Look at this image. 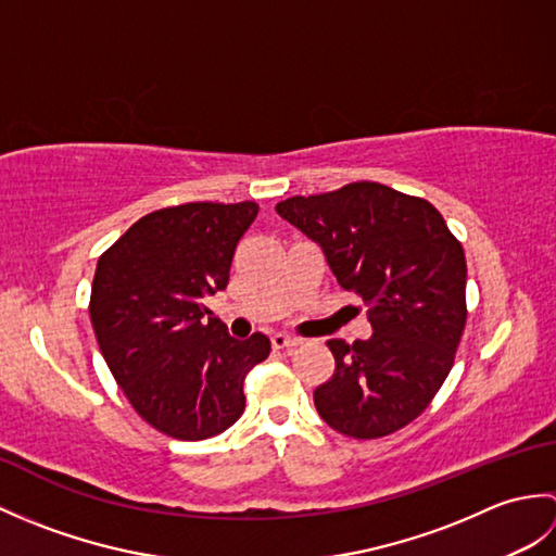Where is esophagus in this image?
I'll use <instances>...</instances> for the list:
<instances>
[{
	"label": "esophagus",
	"mask_w": 556,
	"mask_h": 556,
	"mask_svg": "<svg viewBox=\"0 0 556 556\" xmlns=\"http://www.w3.org/2000/svg\"><path fill=\"white\" fill-rule=\"evenodd\" d=\"M299 344H301V339H296V337H289V334H281V332L271 334V346H275V349H293Z\"/></svg>",
	"instance_id": "esophagus-1"
}]
</instances>
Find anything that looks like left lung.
<instances>
[{"instance_id":"left-lung-1","label":"left lung","mask_w":556,"mask_h":556,"mask_svg":"<svg viewBox=\"0 0 556 556\" xmlns=\"http://www.w3.org/2000/svg\"><path fill=\"white\" fill-rule=\"evenodd\" d=\"M323 248L341 289L370 315V339H329L334 375L313 392L329 428L377 440L416 420L454 365L466 327V255L428 200L358 181L277 205Z\"/></svg>"}]
</instances>
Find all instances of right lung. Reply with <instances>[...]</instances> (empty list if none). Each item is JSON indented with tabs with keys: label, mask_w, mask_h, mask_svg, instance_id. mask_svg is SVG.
Returning a JSON list of instances; mask_svg holds the SVG:
<instances>
[{
	"label": "right lung",
	"mask_w": 556,
	"mask_h": 556,
	"mask_svg": "<svg viewBox=\"0 0 556 556\" xmlns=\"http://www.w3.org/2000/svg\"><path fill=\"white\" fill-rule=\"evenodd\" d=\"M255 217L251 200L164 207L98 260L90 320L102 356L138 416L174 440L231 428L245 408V375L269 356L265 334L233 339L205 308L227 289Z\"/></svg>",
	"instance_id": "add662e5"
}]
</instances>
